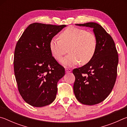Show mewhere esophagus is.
Here are the masks:
<instances>
[{"mask_svg": "<svg viewBox=\"0 0 127 127\" xmlns=\"http://www.w3.org/2000/svg\"><path fill=\"white\" fill-rule=\"evenodd\" d=\"M72 71V69L70 68H65V72L66 73H68V72H70Z\"/></svg>", "mask_w": 127, "mask_h": 127, "instance_id": "34e87169", "label": "esophagus"}]
</instances>
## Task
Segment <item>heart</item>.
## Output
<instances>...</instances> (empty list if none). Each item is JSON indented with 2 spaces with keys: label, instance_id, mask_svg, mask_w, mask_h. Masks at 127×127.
I'll list each match as a JSON object with an SVG mask.
<instances>
[{
  "label": "heart",
  "instance_id": "obj_1",
  "mask_svg": "<svg viewBox=\"0 0 127 127\" xmlns=\"http://www.w3.org/2000/svg\"><path fill=\"white\" fill-rule=\"evenodd\" d=\"M59 38H53L49 42V48L51 54L58 61L69 51V54L62 61L64 65L73 66L79 62L85 65L89 63L95 54L97 39L92 32L70 26L62 32Z\"/></svg>",
  "mask_w": 127,
  "mask_h": 127
}]
</instances>
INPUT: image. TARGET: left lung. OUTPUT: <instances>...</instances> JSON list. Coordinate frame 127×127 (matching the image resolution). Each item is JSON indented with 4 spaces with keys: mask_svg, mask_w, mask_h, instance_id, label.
Listing matches in <instances>:
<instances>
[{
    "mask_svg": "<svg viewBox=\"0 0 127 127\" xmlns=\"http://www.w3.org/2000/svg\"><path fill=\"white\" fill-rule=\"evenodd\" d=\"M76 25L93 28L97 49L89 63L73 70L76 78L74 93L82 104L95 105L109 96L115 85L119 60L118 51L113 38L99 24L89 22Z\"/></svg>",
    "mask_w": 127,
    "mask_h": 127,
    "instance_id": "1",
    "label": "left lung"
}]
</instances>
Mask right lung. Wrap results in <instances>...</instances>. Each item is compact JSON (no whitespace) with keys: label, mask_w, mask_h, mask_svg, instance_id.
Returning <instances> with one entry per match:
<instances>
[{"label":"right lung","mask_w":127,"mask_h":127,"mask_svg":"<svg viewBox=\"0 0 127 127\" xmlns=\"http://www.w3.org/2000/svg\"><path fill=\"white\" fill-rule=\"evenodd\" d=\"M65 26L32 23L17 42L15 77L21 96L31 106H45L55 99L58 82L64 76L65 69L52 56L49 42Z\"/></svg>","instance_id":"1"}]
</instances>
